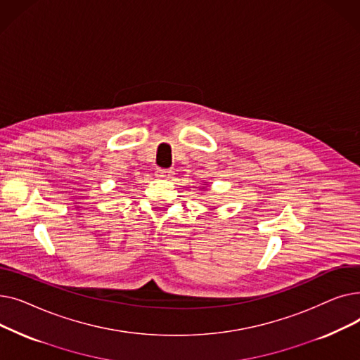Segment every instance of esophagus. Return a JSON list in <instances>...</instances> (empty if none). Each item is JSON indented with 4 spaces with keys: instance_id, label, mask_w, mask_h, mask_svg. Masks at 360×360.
I'll return each mask as SVG.
<instances>
[{
    "instance_id": "obj_1",
    "label": "esophagus",
    "mask_w": 360,
    "mask_h": 360,
    "mask_svg": "<svg viewBox=\"0 0 360 360\" xmlns=\"http://www.w3.org/2000/svg\"><path fill=\"white\" fill-rule=\"evenodd\" d=\"M156 176L162 178V179H170V178L174 176V170L172 169H162V167H159L156 170Z\"/></svg>"
}]
</instances>
